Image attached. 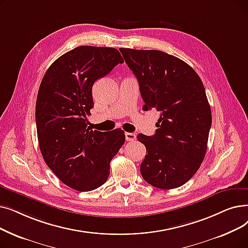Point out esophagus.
<instances>
[{"label": "esophagus", "instance_id": "esophagus-1", "mask_svg": "<svg viewBox=\"0 0 248 248\" xmlns=\"http://www.w3.org/2000/svg\"><path fill=\"white\" fill-rule=\"evenodd\" d=\"M125 140L126 141H134L136 140V135L133 133H125Z\"/></svg>", "mask_w": 248, "mask_h": 248}]
</instances>
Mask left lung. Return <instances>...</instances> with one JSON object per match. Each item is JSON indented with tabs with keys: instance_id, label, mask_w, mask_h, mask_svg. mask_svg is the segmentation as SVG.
I'll use <instances>...</instances> for the list:
<instances>
[{
	"instance_id": "left-lung-1",
	"label": "left lung",
	"mask_w": 248,
	"mask_h": 248,
	"mask_svg": "<svg viewBox=\"0 0 248 248\" xmlns=\"http://www.w3.org/2000/svg\"><path fill=\"white\" fill-rule=\"evenodd\" d=\"M120 50L138 79L143 109L160 112L155 135L137 137L147 150L141 174L157 188L184 186L207 152L212 112L203 84L189 64L166 52Z\"/></svg>"
}]
</instances>
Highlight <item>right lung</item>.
Returning a JSON list of instances; mask_svg holds the SVG:
<instances>
[{"mask_svg":"<svg viewBox=\"0 0 248 248\" xmlns=\"http://www.w3.org/2000/svg\"><path fill=\"white\" fill-rule=\"evenodd\" d=\"M123 62L115 48L82 46L53 62L40 83L35 108L40 152L71 188L90 191L105 184L110 161L125 141L121 128L92 131L86 116L94 105L95 81Z\"/></svg>","mask_w":248,"mask_h":248,"instance_id":"right-lung-1","label":"right lung"}]
</instances>
